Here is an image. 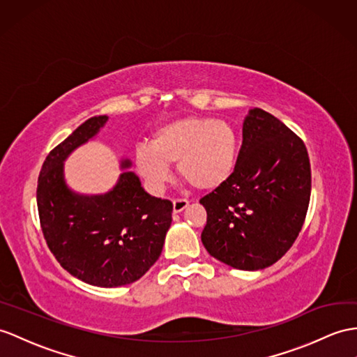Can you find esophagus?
I'll return each mask as SVG.
<instances>
[{
  "label": "esophagus",
  "instance_id": "34e87169",
  "mask_svg": "<svg viewBox=\"0 0 357 357\" xmlns=\"http://www.w3.org/2000/svg\"><path fill=\"white\" fill-rule=\"evenodd\" d=\"M188 206H189V202H188L186 198L172 199V211H174V213H180L181 211H185Z\"/></svg>",
  "mask_w": 357,
  "mask_h": 357
}]
</instances>
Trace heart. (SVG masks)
Returning <instances> with one entry per match:
<instances>
[{
    "label": "heart",
    "instance_id": "obj_1",
    "mask_svg": "<svg viewBox=\"0 0 357 357\" xmlns=\"http://www.w3.org/2000/svg\"><path fill=\"white\" fill-rule=\"evenodd\" d=\"M239 142L234 127L224 119L186 116L160 126L151 144L139 145L136 167L153 189L171 177L169 163L197 189H215L227 180L238 160Z\"/></svg>",
    "mask_w": 357,
    "mask_h": 357
}]
</instances>
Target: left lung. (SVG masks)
<instances>
[{"instance_id":"left-lung-1","label":"left lung","mask_w":357,"mask_h":357,"mask_svg":"<svg viewBox=\"0 0 357 357\" xmlns=\"http://www.w3.org/2000/svg\"><path fill=\"white\" fill-rule=\"evenodd\" d=\"M310 183L304 142L271 113L251 109L231 176L199 199L208 255L244 271L275 264L306 220Z\"/></svg>"}]
</instances>
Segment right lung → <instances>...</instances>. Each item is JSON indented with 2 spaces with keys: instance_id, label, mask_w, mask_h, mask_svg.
Segmentation results:
<instances>
[{
  "instance_id": "obj_1",
  "label": "right lung",
  "mask_w": 357,
  "mask_h": 357,
  "mask_svg": "<svg viewBox=\"0 0 357 357\" xmlns=\"http://www.w3.org/2000/svg\"><path fill=\"white\" fill-rule=\"evenodd\" d=\"M93 116L50 151L38 178V211L51 253L78 280L100 288L130 284L159 259L172 203L146 194L132 171L104 195H80L63 178V162L107 123ZM130 160L121 162L128 168Z\"/></svg>"
}]
</instances>
